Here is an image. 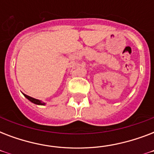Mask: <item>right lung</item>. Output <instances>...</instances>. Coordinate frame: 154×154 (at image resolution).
I'll use <instances>...</instances> for the list:
<instances>
[{"label": "right lung", "mask_w": 154, "mask_h": 154, "mask_svg": "<svg viewBox=\"0 0 154 154\" xmlns=\"http://www.w3.org/2000/svg\"><path fill=\"white\" fill-rule=\"evenodd\" d=\"M24 96L26 97V98L29 100V101H30L32 103H33V104H35V105H45L46 103L44 102V101H41V100H38V99H36V98H33V97H31L28 96V95H26V94H24Z\"/></svg>", "instance_id": "obj_1"}]
</instances>
